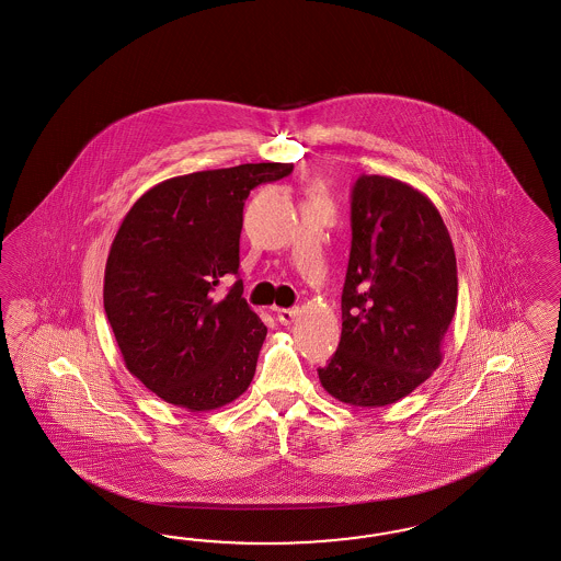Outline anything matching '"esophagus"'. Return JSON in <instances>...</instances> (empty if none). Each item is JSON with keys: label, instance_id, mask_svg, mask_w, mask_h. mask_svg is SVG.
<instances>
[{"label": "esophagus", "instance_id": "esophagus-1", "mask_svg": "<svg viewBox=\"0 0 561 561\" xmlns=\"http://www.w3.org/2000/svg\"><path fill=\"white\" fill-rule=\"evenodd\" d=\"M298 317V308H277V321L282 324H291Z\"/></svg>", "mask_w": 561, "mask_h": 561}]
</instances>
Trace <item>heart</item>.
Segmentation results:
<instances>
[{
    "mask_svg": "<svg viewBox=\"0 0 561 561\" xmlns=\"http://www.w3.org/2000/svg\"><path fill=\"white\" fill-rule=\"evenodd\" d=\"M310 195H312V197H323V188L319 187V185H317V187H310Z\"/></svg>",
    "mask_w": 561,
    "mask_h": 561,
    "instance_id": "heart-1",
    "label": "heart"
}]
</instances>
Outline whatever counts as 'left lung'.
<instances>
[{
  "label": "left lung",
  "instance_id": "8db88e82",
  "mask_svg": "<svg viewBox=\"0 0 561 561\" xmlns=\"http://www.w3.org/2000/svg\"><path fill=\"white\" fill-rule=\"evenodd\" d=\"M457 294L455 247L436 205L408 183L362 174L352 191L340 347L319 368L324 391L356 408L415 391L440 366Z\"/></svg>",
  "mask_w": 561,
  "mask_h": 561
}]
</instances>
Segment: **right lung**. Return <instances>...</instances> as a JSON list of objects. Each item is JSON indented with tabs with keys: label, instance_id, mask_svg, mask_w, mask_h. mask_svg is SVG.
<instances>
[{
	"label": "right lung",
	"instance_id": "obj_1",
	"mask_svg": "<svg viewBox=\"0 0 561 561\" xmlns=\"http://www.w3.org/2000/svg\"><path fill=\"white\" fill-rule=\"evenodd\" d=\"M294 164L259 162L174 176L146 191L111 244L104 310L127 370L162 401L188 411L232 403L249 389L267 327L237 275L249 193Z\"/></svg>",
	"mask_w": 561,
	"mask_h": 561
}]
</instances>
